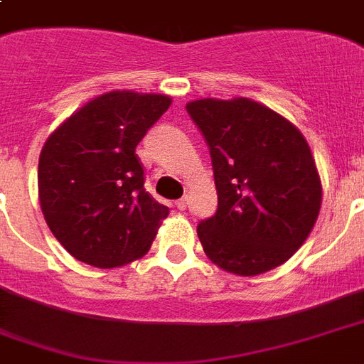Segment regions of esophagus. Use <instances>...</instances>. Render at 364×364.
Instances as JSON below:
<instances>
[{
  "instance_id": "obj_1",
  "label": "esophagus",
  "mask_w": 364,
  "mask_h": 364,
  "mask_svg": "<svg viewBox=\"0 0 364 364\" xmlns=\"http://www.w3.org/2000/svg\"><path fill=\"white\" fill-rule=\"evenodd\" d=\"M176 208H177V210H179V211L187 210V198L177 200V202H176Z\"/></svg>"
}]
</instances>
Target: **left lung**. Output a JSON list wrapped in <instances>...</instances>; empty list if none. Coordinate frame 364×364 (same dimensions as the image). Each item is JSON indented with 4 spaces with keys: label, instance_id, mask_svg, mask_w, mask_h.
<instances>
[{
    "label": "left lung",
    "instance_id": "left-lung-1",
    "mask_svg": "<svg viewBox=\"0 0 364 364\" xmlns=\"http://www.w3.org/2000/svg\"><path fill=\"white\" fill-rule=\"evenodd\" d=\"M211 154L215 215L196 232L208 259L236 276L283 264L310 236L321 179L293 122L249 98L188 102Z\"/></svg>",
    "mask_w": 364,
    "mask_h": 364
}]
</instances>
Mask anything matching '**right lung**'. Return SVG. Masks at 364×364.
I'll return each mask as SVG.
<instances>
[{"mask_svg": "<svg viewBox=\"0 0 364 364\" xmlns=\"http://www.w3.org/2000/svg\"><path fill=\"white\" fill-rule=\"evenodd\" d=\"M171 104L164 94L113 90L48 136L39 202L50 232L77 260L117 268L147 253L170 210L145 191L137 143Z\"/></svg>", "mask_w": 364, "mask_h": 364, "instance_id": "right-lung-1", "label": "right lung"}]
</instances>
